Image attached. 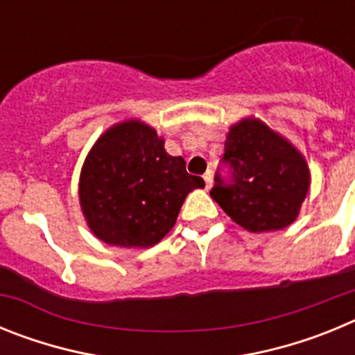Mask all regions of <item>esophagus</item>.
Masks as SVG:
<instances>
[{"label": "esophagus", "instance_id": "34e87169", "mask_svg": "<svg viewBox=\"0 0 355 355\" xmlns=\"http://www.w3.org/2000/svg\"><path fill=\"white\" fill-rule=\"evenodd\" d=\"M202 178H205L206 188H211V183H213V174H211V171H206Z\"/></svg>", "mask_w": 355, "mask_h": 355}]
</instances>
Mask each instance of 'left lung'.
<instances>
[{
	"mask_svg": "<svg viewBox=\"0 0 355 355\" xmlns=\"http://www.w3.org/2000/svg\"><path fill=\"white\" fill-rule=\"evenodd\" d=\"M307 188L309 171L299 150L263 122L245 119L229 131L209 196L241 227L263 233L297 218Z\"/></svg>",
	"mask_w": 355,
	"mask_h": 355,
	"instance_id": "left-lung-1",
	"label": "left lung"
}]
</instances>
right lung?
Returning <instances> with one entry per match:
<instances>
[{
	"instance_id": "right-lung-1",
	"label": "right lung",
	"mask_w": 355,
	"mask_h": 355,
	"mask_svg": "<svg viewBox=\"0 0 355 355\" xmlns=\"http://www.w3.org/2000/svg\"><path fill=\"white\" fill-rule=\"evenodd\" d=\"M205 187L171 156L153 128L139 121L106 131L90 150L80 180V202L90 229L115 247H150L175 224L184 197Z\"/></svg>"
}]
</instances>
